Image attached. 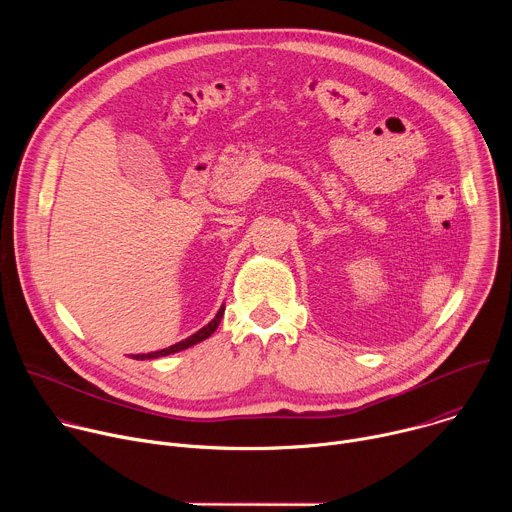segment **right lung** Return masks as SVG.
I'll return each instance as SVG.
<instances>
[{
  "instance_id": "obj_1",
  "label": "right lung",
  "mask_w": 512,
  "mask_h": 512,
  "mask_svg": "<svg viewBox=\"0 0 512 512\" xmlns=\"http://www.w3.org/2000/svg\"><path fill=\"white\" fill-rule=\"evenodd\" d=\"M223 312H225V306H221V310L216 312V316L204 326V328H200L196 334H192V336H188L186 340H182V342H178V344H174V346H168V348H164V350H156V352H148V354H133L131 358H135V360H145V358H160V356H166V354H174V352H180V350H184V348H190V346H194L196 342H202V340H206L210 334H214V330L218 328V324H221V318H223Z\"/></svg>"
}]
</instances>
